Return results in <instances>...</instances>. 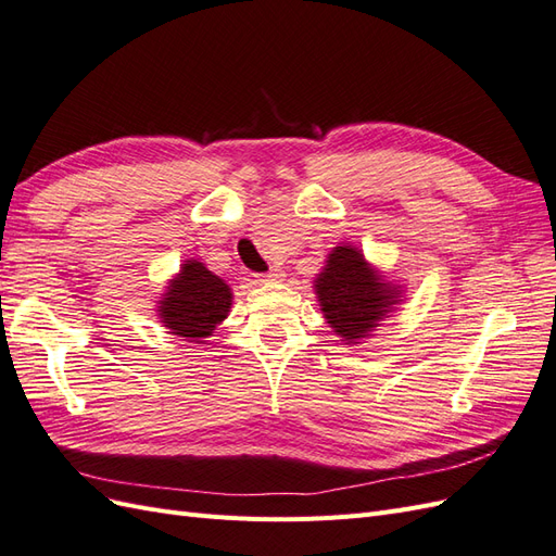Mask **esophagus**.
Returning a JSON list of instances; mask_svg holds the SVG:
<instances>
[{"instance_id":"esophagus-1","label":"esophagus","mask_w":556,"mask_h":556,"mask_svg":"<svg viewBox=\"0 0 556 556\" xmlns=\"http://www.w3.org/2000/svg\"><path fill=\"white\" fill-rule=\"evenodd\" d=\"M280 278H282L280 268H271V271H268V274L257 276V280H260V282H276V280H280Z\"/></svg>"}]
</instances>
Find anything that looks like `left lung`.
I'll return each mask as SVG.
<instances>
[{
	"instance_id": "8db88e82",
	"label": "left lung",
	"mask_w": 556,
	"mask_h": 556,
	"mask_svg": "<svg viewBox=\"0 0 556 556\" xmlns=\"http://www.w3.org/2000/svg\"><path fill=\"white\" fill-rule=\"evenodd\" d=\"M315 294L329 327L345 345L368 339L399 304L401 288L384 282L355 245H336L315 278Z\"/></svg>"
}]
</instances>
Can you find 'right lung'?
Returning a JSON list of instances; mask_svg holds the SVG:
<instances>
[{"label": "right lung", "mask_w": 556, "mask_h": 556, "mask_svg": "<svg viewBox=\"0 0 556 556\" xmlns=\"http://www.w3.org/2000/svg\"><path fill=\"white\" fill-rule=\"evenodd\" d=\"M231 308V288L213 271L188 260L180 274L169 280L160 299L157 315L164 327L182 339H208Z\"/></svg>", "instance_id": "1"}]
</instances>
